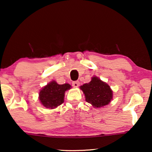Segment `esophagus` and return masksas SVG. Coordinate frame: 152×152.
Wrapping results in <instances>:
<instances>
[{
  "label": "esophagus",
  "mask_w": 152,
  "mask_h": 152,
  "mask_svg": "<svg viewBox=\"0 0 152 152\" xmlns=\"http://www.w3.org/2000/svg\"><path fill=\"white\" fill-rule=\"evenodd\" d=\"M72 86H73L75 88H77V87L80 86V82L77 81V82H72Z\"/></svg>",
  "instance_id": "esophagus-1"
}]
</instances>
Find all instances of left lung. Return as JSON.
I'll list each match as a JSON object with an SVG mask.
<instances>
[{
    "label": "left lung",
    "instance_id": "obj_1",
    "mask_svg": "<svg viewBox=\"0 0 152 152\" xmlns=\"http://www.w3.org/2000/svg\"><path fill=\"white\" fill-rule=\"evenodd\" d=\"M80 88L84 93L86 101L94 108L108 105L113 99V91L109 85L96 76L92 77L90 82Z\"/></svg>",
    "mask_w": 152,
    "mask_h": 152
}]
</instances>
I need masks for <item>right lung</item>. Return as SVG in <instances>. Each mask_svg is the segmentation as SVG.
Here are the masks:
<instances>
[{
	"instance_id": "right-lung-1",
	"label": "right lung",
	"mask_w": 152,
	"mask_h": 152,
	"mask_svg": "<svg viewBox=\"0 0 152 152\" xmlns=\"http://www.w3.org/2000/svg\"><path fill=\"white\" fill-rule=\"evenodd\" d=\"M70 88L71 86L69 84H59L53 80L39 91V101L44 107L54 109L64 103L66 91Z\"/></svg>"
}]
</instances>
